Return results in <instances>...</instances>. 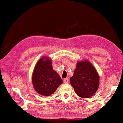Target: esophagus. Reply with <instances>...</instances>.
<instances>
[{
	"label": "esophagus",
	"mask_w": 123,
	"mask_h": 123,
	"mask_svg": "<svg viewBox=\"0 0 123 123\" xmlns=\"http://www.w3.org/2000/svg\"><path fill=\"white\" fill-rule=\"evenodd\" d=\"M63 82L64 84H68L69 82V79L68 78H65L63 80Z\"/></svg>",
	"instance_id": "esophagus-1"
}]
</instances>
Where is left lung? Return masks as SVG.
Segmentation results:
<instances>
[{"mask_svg": "<svg viewBox=\"0 0 123 123\" xmlns=\"http://www.w3.org/2000/svg\"><path fill=\"white\" fill-rule=\"evenodd\" d=\"M70 82L75 93L82 98H90L97 92L99 76L96 69L87 60L78 62Z\"/></svg>", "mask_w": 123, "mask_h": 123, "instance_id": "8db88e82", "label": "left lung"}]
</instances>
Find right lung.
Returning <instances> with one entry per match:
<instances>
[{
    "instance_id": "add662e5",
    "label": "right lung",
    "mask_w": 123,
    "mask_h": 123,
    "mask_svg": "<svg viewBox=\"0 0 123 123\" xmlns=\"http://www.w3.org/2000/svg\"><path fill=\"white\" fill-rule=\"evenodd\" d=\"M32 82L38 93L49 96L54 93L63 80L52 67V60L46 56L41 58L34 68Z\"/></svg>"
}]
</instances>
